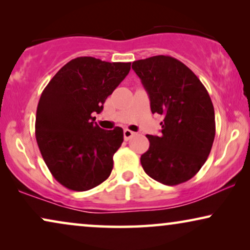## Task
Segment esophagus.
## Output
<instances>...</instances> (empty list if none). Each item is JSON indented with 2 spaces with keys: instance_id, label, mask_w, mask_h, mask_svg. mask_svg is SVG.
<instances>
[{
  "instance_id": "obj_1",
  "label": "esophagus",
  "mask_w": 250,
  "mask_h": 250,
  "mask_svg": "<svg viewBox=\"0 0 250 250\" xmlns=\"http://www.w3.org/2000/svg\"><path fill=\"white\" fill-rule=\"evenodd\" d=\"M134 135H135L134 132L129 131V129H124V139H125V141H128V140L131 139V138H133V136H134Z\"/></svg>"
}]
</instances>
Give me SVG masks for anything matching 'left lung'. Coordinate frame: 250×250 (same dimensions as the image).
Here are the masks:
<instances>
[{
	"mask_svg": "<svg viewBox=\"0 0 250 250\" xmlns=\"http://www.w3.org/2000/svg\"><path fill=\"white\" fill-rule=\"evenodd\" d=\"M132 69L150 99L152 114L163 115L162 134L146 135L141 156L145 172L166 184L187 182L203 167L215 138V114L206 87L175 58L155 56L134 61Z\"/></svg>",
	"mask_w": 250,
	"mask_h": 250,
	"instance_id": "8db88e82",
	"label": "left lung"
}]
</instances>
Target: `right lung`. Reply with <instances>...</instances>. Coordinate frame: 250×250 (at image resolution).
Masks as SVG:
<instances>
[{
  "label": "right lung",
  "mask_w": 250,
  "mask_h": 250,
  "mask_svg": "<svg viewBox=\"0 0 250 250\" xmlns=\"http://www.w3.org/2000/svg\"><path fill=\"white\" fill-rule=\"evenodd\" d=\"M129 69L131 62L80 57L64 64L42 92L36 141L51 174L67 189H93L110 175L123 128L102 129L93 114H100Z\"/></svg>",
  "instance_id": "add662e5"
}]
</instances>
